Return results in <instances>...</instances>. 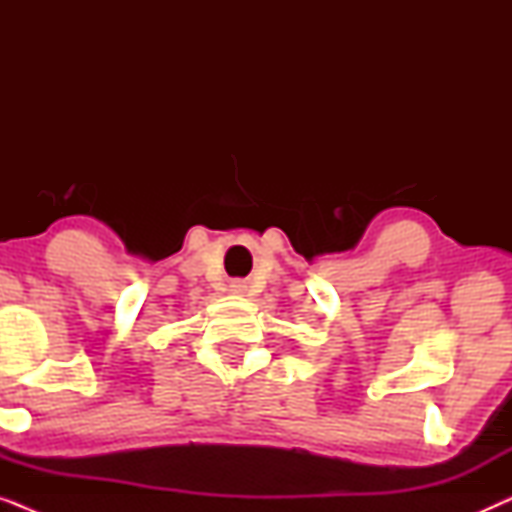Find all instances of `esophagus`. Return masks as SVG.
Returning a JSON list of instances; mask_svg holds the SVG:
<instances>
[{
	"label": "esophagus",
	"mask_w": 512,
	"mask_h": 512,
	"mask_svg": "<svg viewBox=\"0 0 512 512\" xmlns=\"http://www.w3.org/2000/svg\"><path fill=\"white\" fill-rule=\"evenodd\" d=\"M230 291H233V293H240V296H242V293H247V284L235 282V284H233V289H230Z\"/></svg>",
	"instance_id": "34e87169"
}]
</instances>
